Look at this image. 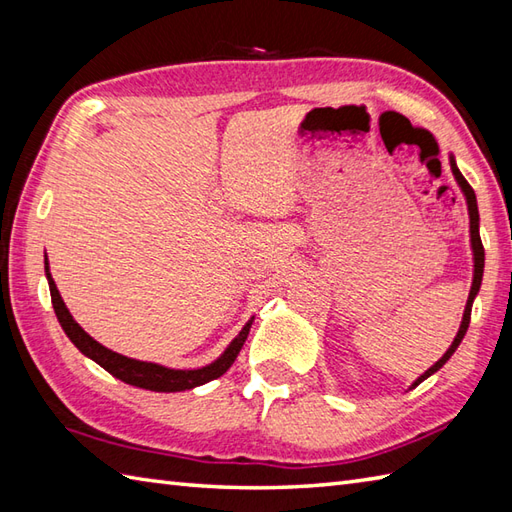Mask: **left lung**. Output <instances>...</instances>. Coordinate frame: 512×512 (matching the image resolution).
<instances>
[{"mask_svg": "<svg viewBox=\"0 0 512 512\" xmlns=\"http://www.w3.org/2000/svg\"><path fill=\"white\" fill-rule=\"evenodd\" d=\"M449 162H451V171H453V178L455 182H458V187L462 189L464 193V200H466V209H469V235H471V250H473V284H471V292H469V299H466V306H464V314H462V323H460V330L458 334H455V339L451 343V347L447 352L442 354L440 361L433 363L427 372H424L422 376H418L416 380H413L411 387H418L422 380H427L431 374H436L438 369L444 367V363L449 361V358L455 354V350H458L466 330H469V323H471V308H473V301L477 297V292H480V286H482V277H484V246H482V239H480V211H477V198H475V191L471 189V184L466 182V178L460 173L458 169V162H455L453 154L449 156Z\"/></svg>", "mask_w": 512, "mask_h": 512, "instance_id": "1", "label": "left lung"}]
</instances>
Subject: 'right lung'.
<instances>
[{
    "label": "right lung",
    "instance_id": "obj_1",
    "mask_svg": "<svg viewBox=\"0 0 512 512\" xmlns=\"http://www.w3.org/2000/svg\"><path fill=\"white\" fill-rule=\"evenodd\" d=\"M46 279H48V286H50V297H52V308L54 314H57V319L61 323L63 332L68 334V339L76 345V350L81 354H85L88 358H92L94 363H99L105 372H110L112 376H116L118 380H123L127 385H134L140 389H149V391H184V389H193V387H200L204 383H209V380L220 378L228 367L235 363V358L242 350V345L246 341V336L250 332V325H253V319L246 321V325L242 328L235 339L228 343L226 350L215 358L213 363L198 367V369H173V367H165V365H158V363H147V361H136V358H129L123 356L118 352L107 350L105 345H101L99 341H94L92 336L85 332L79 323L72 319L70 310L65 308V303L59 295L57 284H54V279L50 275V266H48V255H46Z\"/></svg>",
    "mask_w": 512,
    "mask_h": 512
}]
</instances>
